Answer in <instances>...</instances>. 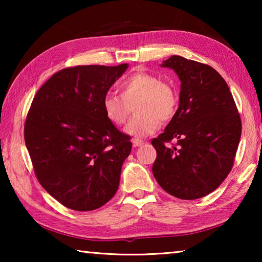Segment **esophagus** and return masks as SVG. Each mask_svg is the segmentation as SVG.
<instances>
[{
  "label": "esophagus",
  "instance_id": "obj_1",
  "mask_svg": "<svg viewBox=\"0 0 262 262\" xmlns=\"http://www.w3.org/2000/svg\"><path fill=\"white\" fill-rule=\"evenodd\" d=\"M132 142H133V145H134V147H141V145L144 143V142L140 139H133Z\"/></svg>",
  "mask_w": 262,
  "mask_h": 262
}]
</instances>
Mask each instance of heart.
Wrapping results in <instances>:
<instances>
[{
  "label": "heart",
  "mask_w": 262,
  "mask_h": 262,
  "mask_svg": "<svg viewBox=\"0 0 262 262\" xmlns=\"http://www.w3.org/2000/svg\"><path fill=\"white\" fill-rule=\"evenodd\" d=\"M134 105L136 115L126 126V134L147 136L158 129L161 121L174 118L179 97L173 86L156 75L136 73L121 82L120 96L107 94L103 99L106 118L117 126L128 120Z\"/></svg>",
  "instance_id": "1"
}]
</instances>
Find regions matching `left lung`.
Returning <instances> with one entry per match:
<instances>
[{
  "instance_id": "obj_1",
  "label": "left lung",
  "mask_w": 262,
  "mask_h": 262,
  "mask_svg": "<svg viewBox=\"0 0 262 262\" xmlns=\"http://www.w3.org/2000/svg\"><path fill=\"white\" fill-rule=\"evenodd\" d=\"M180 79L179 107L164 133L151 141L157 151L152 173L178 199L206 196L231 171L242 121L227 82L210 66L172 55L163 61ZM176 139L173 147L166 143Z\"/></svg>"
}]
</instances>
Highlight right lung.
Listing matches in <instances>:
<instances>
[{
	"label": "right lung",
	"instance_id": "add662e5",
	"mask_svg": "<svg viewBox=\"0 0 262 262\" xmlns=\"http://www.w3.org/2000/svg\"><path fill=\"white\" fill-rule=\"evenodd\" d=\"M127 63L77 66L35 94L24 126L39 183L69 209H98L114 196L132 142L104 113L103 99Z\"/></svg>",
	"mask_w": 262,
	"mask_h": 262
}]
</instances>
